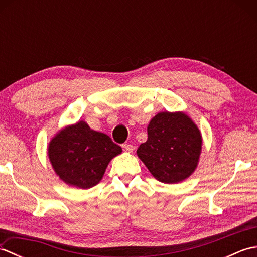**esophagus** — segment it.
<instances>
[{"mask_svg":"<svg viewBox=\"0 0 257 257\" xmlns=\"http://www.w3.org/2000/svg\"><path fill=\"white\" fill-rule=\"evenodd\" d=\"M122 149L125 152H133L134 149H135V147L133 145H130V144H123L122 145Z\"/></svg>","mask_w":257,"mask_h":257,"instance_id":"34e87169","label":"esophagus"}]
</instances>
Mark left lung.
<instances>
[{
    "label": "left lung",
    "mask_w": 257,
    "mask_h": 257,
    "mask_svg": "<svg viewBox=\"0 0 257 257\" xmlns=\"http://www.w3.org/2000/svg\"><path fill=\"white\" fill-rule=\"evenodd\" d=\"M147 132L148 139L139 146L137 155L158 181L178 183L194 172L202 136L188 114L181 111L157 113Z\"/></svg>",
    "instance_id": "left-lung-1"
}]
</instances>
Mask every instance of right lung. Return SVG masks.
Segmentation results:
<instances>
[{
    "mask_svg": "<svg viewBox=\"0 0 257 257\" xmlns=\"http://www.w3.org/2000/svg\"><path fill=\"white\" fill-rule=\"evenodd\" d=\"M121 151L109 136L90 129L85 121L65 127L48 145L54 171L65 183L79 189L99 183L108 163Z\"/></svg>",
    "mask_w": 257,
    "mask_h": 257,
    "instance_id": "add662e5",
    "label": "right lung"
}]
</instances>
